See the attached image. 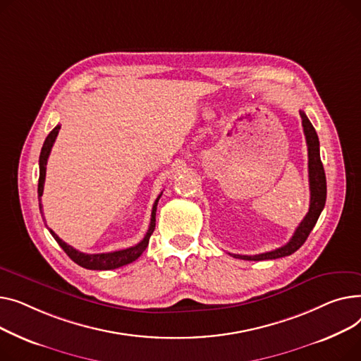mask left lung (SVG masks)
<instances>
[{"label":"left lung","instance_id":"1","mask_svg":"<svg viewBox=\"0 0 361 361\" xmlns=\"http://www.w3.org/2000/svg\"><path fill=\"white\" fill-rule=\"evenodd\" d=\"M302 116V125L303 133L307 142V156H309V188H310V205L306 217L302 220L299 227L295 228L294 235L288 240L287 245L271 250L265 253H259V255H235L230 253L233 258L246 259V261H265V259H277L283 257H288L291 253L298 250L310 235L312 228L314 227L317 219H319L322 209L325 207L326 201V176L324 171V164L321 161V153H319V138L313 128V125L307 119L306 114L300 111Z\"/></svg>","mask_w":361,"mask_h":361}]
</instances>
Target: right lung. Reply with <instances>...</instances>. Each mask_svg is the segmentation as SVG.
I'll use <instances>...</instances> for the list:
<instances>
[{
  "label": "right lung",
  "mask_w": 361,
  "mask_h": 361,
  "mask_svg": "<svg viewBox=\"0 0 361 361\" xmlns=\"http://www.w3.org/2000/svg\"><path fill=\"white\" fill-rule=\"evenodd\" d=\"M61 126L56 125L55 128L49 133V135L47 137L44 147H42V152L39 156V183H37V198L40 201L42 194H44V183H45V176H47V163H48V157L49 153L52 150V145L56 140V135L59 133ZM163 194V192H161ZM161 194L157 197V200L154 201L153 209H152V221H150V227H148L144 239L137 243L135 246L126 247L122 250H115V252H108V253H82L77 249H74L73 246L67 245L63 240H61L58 238V235H55V231H51V235L54 236V239L58 242V245L63 249V252L80 267L87 268V269H97V271H106V269H115L123 265H128L131 262H134L135 259H138L141 257V253L145 250V247L148 246V240H150V236L153 235L154 227H156V209H157V202L161 197ZM40 213H42V205H40Z\"/></svg>",
  "instance_id": "1"
}]
</instances>
